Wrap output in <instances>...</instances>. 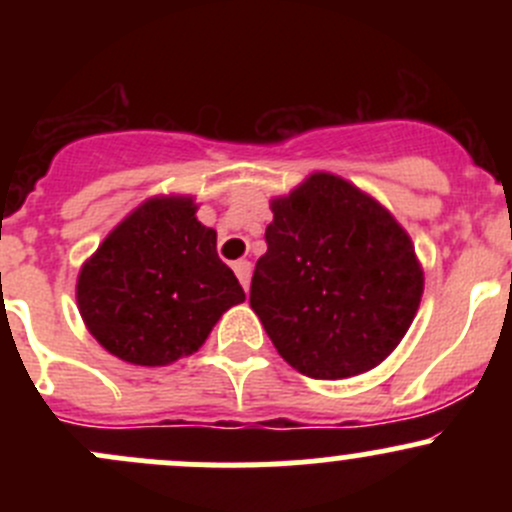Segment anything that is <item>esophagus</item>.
Returning a JSON list of instances; mask_svg holds the SVG:
<instances>
[{
	"mask_svg": "<svg viewBox=\"0 0 512 512\" xmlns=\"http://www.w3.org/2000/svg\"><path fill=\"white\" fill-rule=\"evenodd\" d=\"M232 270H235V275H237V280H240V285L242 287H250V277H252V265L247 260H240V262H235V265H232Z\"/></svg>",
	"mask_w": 512,
	"mask_h": 512,
	"instance_id": "esophagus-1",
	"label": "esophagus"
}]
</instances>
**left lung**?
<instances>
[{
	"label": "left lung",
	"mask_w": 512,
	"mask_h": 512,
	"mask_svg": "<svg viewBox=\"0 0 512 512\" xmlns=\"http://www.w3.org/2000/svg\"><path fill=\"white\" fill-rule=\"evenodd\" d=\"M270 210L250 307L277 352L312 379L379 366L421 304L423 267L409 232L379 200L324 170L272 198Z\"/></svg>",
	"instance_id": "1"
}]
</instances>
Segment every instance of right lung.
Here are the masks:
<instances>
[{"instance_id": "obj_1", "label": "right lung", "mask_w": 512, "mask_h": 512, "mask_svg": "<svg viewBox=\"0 0 512 512\" xmlns=\"http://www.w3.org/2000/svg\"><path fill=\"white\" fill-rule=\"evenodd\" d=\"M193 195H153L81 265L76 304L91 337L136 366H168L205 344L245 302L218 257V232L195 218Z\"/></svg>"}]
</instances>
